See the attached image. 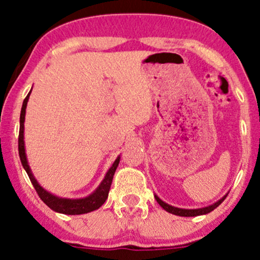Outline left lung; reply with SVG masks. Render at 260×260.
Returning <instances> with one entry per match:
<instances>
[{"label": "left lung", "instance_id": "1", "mask_svg": "<svg viewBox=\"0 0 260 260\" xmlns=\"http://www.w3.org/2000/svg\"><path fill=\"white\" fill-rule=\"evenodd\" d=\"M229 193H226L225 196L222 197L221 199H219V201L213 203L211 205H208V207H204V208H198V209H182V208H177V207H172V205L168 204V203H165L164 201H161V199L155 194V199H156V202L159 203L160 207H162L164 210H166L168 213H171L174 214V215H178V216H198V215H205V214L210 213V211H213L214 209L219 207L221 203L225 201V198L228 197Z\"/></svg>", "mask_w": 260, "mask_h": 260}]
</instances>
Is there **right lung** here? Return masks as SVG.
<instances>
[{
  "mask_svg": "<svg viewBox=\"0 0 260 260\" xmlns=\"http://www.w3.org/2000/svg\"><path fill=\"white\" fill-rule=\"evenodd\" d=\"M31 90L29 91V94L26 95V98L23 101L22 111H20V120H19V138H18V150H19V157L22 161V165L28 174L29 178H30L32 186H34L35 190L38 192L39 197L43 201L45 204L47 205L50 209H52L56 213L66 214V215H80V214H86L90 213V211L96 210L101 205L105 203V201L109 197V190L111 187L113 175H115L116 169H117L118 164H120L121 156L118 155L117 159L115 160V162L112 164V166L107 170L105 177L101 181V183L98 186L96 189L84 198H78V199H70V198H61L52 193H50L49 190L45 189L44 187L40 186V183L37 181V178L32 175L30 166L28 164V159H26L25 154V144H24V121H25V110H26V104H28L29 96H30Z\"/></svg>",
  "mask_w": 260,
  "mask_h": 260,
  "instance_id": "add662e5",
  "label": "right lung"
}]
</instances>
